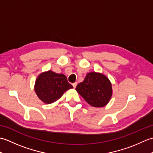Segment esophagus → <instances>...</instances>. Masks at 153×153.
Returning a JSON list of instances; mask_svg holds the SVG:
<instances>
[{"label":"esophagus","mask_w":153,"mask_h":153,"mask_svg":"<svg viewBox=\"0 0 153 153\" xmlns=\"http://www.w3.org/2000/svg\"><path fill=\"white\" fill-rule=\"evenodd\" d=\"M77 82H75V83H72V85H73V87H74V88H76V85H77Z\"/></svg>","instance_id":"obj_1"}]
</instances>
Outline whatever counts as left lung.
<instances>
[{
  "instance_id": "left-lung-1",
  "label": "left lung",
  "mask_w": 153,
  "mask_h": 153,
  "mask_svg": "<svg viewBox=\"0 0 153 153\" xmlns=\"http://www.w3.org/2000/svg\"><path fill=\"white\" fill-rule=\"evenodd\" d=\"M76 89L87 103L94 107L105 106L112 94L109 79L103 74L96 72L87 74L83 82L79 83Z\"/></svg>"
}]
</instances>
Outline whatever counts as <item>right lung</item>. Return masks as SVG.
I'll return each instance as SVG.
<instances>
[{
    "label": "right lung",
    "mask_w": 153,
    "mask_h": 153,
    "mask_svg": "<svg viewBox=\"0 0 153 153\" xmlns=\"http://www.w3.org/2000/svg\"><path fill=\"white\" fill-rule=\"evenodd\" d=\"M73 88L66 76L52 71L41 74L35 82V91L42 101L51 104L59 99L67 90Z\"/></svg>",
    "instance_id": "add662e5"
}]
</instances>
